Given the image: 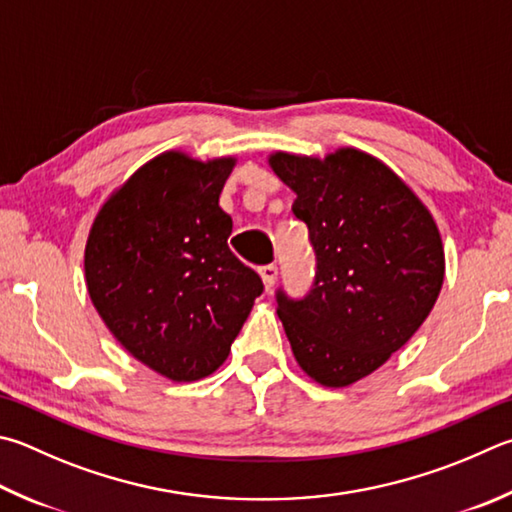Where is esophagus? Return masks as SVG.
<instances>
[{"label": "esophagus", "instance_id": "obj_1", "mask_svg": "<svg viewBox=\"0 0 512 512\" xmlns=\"http://www.w3.org/2000/svg\"><path fill=\"white\" fill-rule=\"evenodd\" d=\"M259 275H262V282L266 288H273L277 282V266L275 264H266L259 268Z\"/></svg>", "mask_w": 512, "mask_h": 512}]
</instances>
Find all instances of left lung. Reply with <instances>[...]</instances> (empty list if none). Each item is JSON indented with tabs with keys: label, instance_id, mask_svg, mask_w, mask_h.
Instances as JSON below:
<instances>
[{
	"label": "left lung",
	"instance_id": "1",
	"mask_svg": "<svg viewBox=\"0 0 512 512\" xmlns=\"http://www.w3.org/2000/svg\"><path fill=\"white\" fill-rule=\"evenodd\" d=\"M309 228L315 280L302 300L277 291L297 365L324 387H347L385 365L430 315L445 255L439 228L401 176L356 147L324 159L271 154Z\"/></svg>",
	"mask_w": 512,
	"mask_h": 512
}]
</instances>
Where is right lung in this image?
Masks as SVG:
<instances>
[{
    "instance_id": "obj_1",
    "label": "right lung",
    "mask_w": 512,
    "mask_h": 512,
    "mask_svg": "<svg viewBox=\"0 0 512 512\" xmlns=\"http://www.w3.org/2000/svg\"><path fill=\"white\" fill-rule=\"evenodd\" d=\"M237 159L163 152L102 203L85 248L87 291L132 356L174 383L224 365L264 284L228 248L219 194Z\"/></svg>"
}]
</instances>
